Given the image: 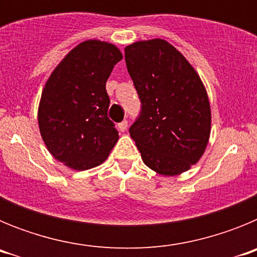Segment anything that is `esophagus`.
Returning <instances> with one entry per match:
<instances>
[{
  "label": "esophagus",
  "instance_id": "34e87169",
  "mask_svg": "<svg viewBox=\"0 0 257 257\" xmlns=\"http://www.w3.org/2000/svg\"><path fill=\"white\" fill-rule=\"evenodd\" d=\"M127 126H128V122L124 119V121H122V122H119V123H118V130L123 133V131L127 130Z\"/></svg>",
  "mask_w": 257,
  "mask_h": 257
}]
</instances>
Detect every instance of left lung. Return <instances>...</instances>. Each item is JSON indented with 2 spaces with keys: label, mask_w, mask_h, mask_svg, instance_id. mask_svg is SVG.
Here are the masks:
<instances>
[{
  "label": "left lung",
  "mask_w": 257,
  "mask_h": 257,
  "mask_svg": "<svg viewBox=\"0 0 257 257\" xmlns=\"http://www.w3.org/2000/svg\"><path fill=\"white\" fill-rule=\"evenodd\" d=\"M142 110L130 135L143 162L161 175H179L205 153L211 131L207 92L189 61L167 41H139L124 49Z\"/></svg>",
  "instance_id": "left-lung-1"
}]
</instances>
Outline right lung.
Listing matches in <instances>:
<instances>
[{"label":"right lung","instance_id":"right-lung-1","mask_svg":"<svg viewBox=\"0 0 257 257\" xmlns=\"http://www.w3.org/2000/svg\"><path fill=\"white\" fill-rule=\"evenodd\" d=\"M121 59L114 45L85 41L47 79L38 106L40 133L50 153L70 169L99 166L117 143L105 83Z\"/></svg>","mask_w":257,"mask_h":257}]
</instances>
